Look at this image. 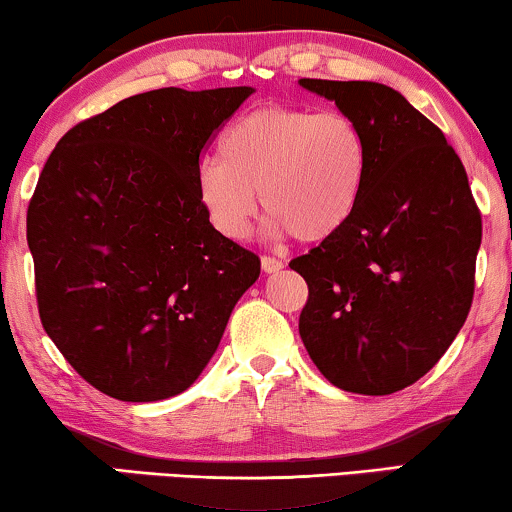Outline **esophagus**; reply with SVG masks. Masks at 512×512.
Segmentation results:
<instances>
[{"label":"esophagus","instance_id":"obj_1","mask_svg":"<svg viewBox=\"0 0 512 512\" xmlns=\"http://www.w3.org/2000/svg\"><path fill=\"white\" fill-rule=\"evenodd\" d=\"M261 268H263V272H268V275H272V272L282 270L284 263L279 261V258H275V256H263L261 258Z\"/></svg>","mask_w":512,"mask_h":512}]
</instances>
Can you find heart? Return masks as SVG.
Returning <instances> with one entry per match:
<instances>
[{
	"instance_id": "1",
	"label": "heart",
	"mask_w": 512,
	"mask_h": 512,
	"mask_svg": "<svg viewBox=\"0 0 512 512\" xmlns=\"http://www.w3.org/2000/svg\"><path fill=\"white\" fill-rule=\"evenodd\" d=\"M366 170V137L347 111L272 104L230 125L221 160H202L195 172V193L228 240L249 235L263 200L270 233L324 242L352 219Z\"/></svg>"
}]
</instances>
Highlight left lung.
<instances>
[{"label":"left lung","instance_id":"1","mask_svg":"<svg viewBox=\"0 0 512 512\" xmlns=\"http://www.w3.org/2000/svg\"><path fill=\"white\" fill-rule=\"evenodd\" d=\"M298 83L354 116L368 149L352 219L289 263L310 291L300 338L338 389L394 394L429 373L464 326L482 240L480 209L443 130L394 88Z\"/></svg>","mask_w":512,"mask_h":512}]
</instances>
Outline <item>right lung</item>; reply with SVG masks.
Wrapping results in <instances>:
<instances>
[{"instance_id":"right-lung-1","label":"right lung","mask_w":512,"mask_h":512,"mask_svg":"<svg viewBox=\"0 0 512 512\" xmlns=\"http://www.w3.org/2000/svg\"><path fill=\"white\" fill-rule=\"evenodd\" d=\"M254 90L158 88L76 123L27 207L41 326L76 373L151 403L198 380L261 275L195 193L200 153Z\"/></svg>"}]
</instances>
